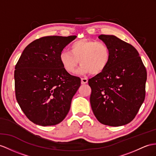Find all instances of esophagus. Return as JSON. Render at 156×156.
Masks as SVG:
<instances>
[{
    "instance_id": "esophagus-1",
    "label": "esophagus",
    "mask_w": 156,
    "mask_h": 156,
    "mask_svg": "<svg viewBox=\"0 0 156 156\" xmlns=\"http://www.w3.org/2000/svg\"><path fill=\"white\" fill-rule=\"evenodd\" d=\"M88 82V79L87 78H81V84H86Z\"/></svg>"
}]
</instances>
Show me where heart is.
I'll list each match as a JSON object with an SVG mask.
<instances>
[{
  "label": "heart",
  "instance_id": "obj_1",
  "mask_svg": "<svg viewBox=\"0 0 156 156\" xmlns=\"http://www.w3.org/2000/svg\"><path fill=\"white\" fill-rule=\"evenodd\" d=\"M111 51L108 45L102 41L81 39L74 41L69 51H62L59 62L69 73H73L79 64V73L96 75L103 72L111 61Z\"/></svg>",
  "mask_w": 156,
  "mask_h": 156
}]
</instances>
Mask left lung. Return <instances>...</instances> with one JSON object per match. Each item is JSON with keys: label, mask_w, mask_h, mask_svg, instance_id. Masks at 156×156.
I'll use <instances>...</instances> for the list:
<instances>
[{"label": "left lung", "mask_w": 156, "mask_h": 156, "mask_svg": "<svg viewBox=\"0 0 156 156\" xmlns=\"http://www.w3.org/2000/svg\"><path fill=\"white\" fill-rule=\"evenodd\" d=\"M98 38L108 45L111 57L105 70L89 79L91 108L101 123L122 126L134 119L145 99L147 71L131 44L112 35Z\"/></svg>", "instance_id": "obj_1"}]
</instances>
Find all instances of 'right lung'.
Listing matches in <instances>:
<instances>
[{"instance_id":"add662e5","label":"right lung","mask_w":156,"mask_h":156,"mask_svg":"<svg viewBox=\"0 0 156 156\" xmlns=\"http://www.w3.org/2000/svg\"><path fill=\"white\" fill-rule=\"evenodd\" d=\"M76 36H45L26 47L15 66V94L28 119L40 126L60 123L81 79L64 70L59 54Z\"/></svg>"}]
</instances>
